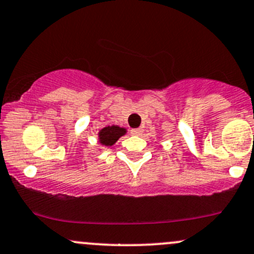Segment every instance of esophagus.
Here are the masks:
<instances>
[{
    "label": "esophagus",
    "instance_id": "esophagus-1",
    "mask_svg": "<svg viewBox=\"0 0 254 254\" xmlns=\"http://www.w3.org/2000/svg\"><path fill=\"white\" fill-rule=\"evenodd\" d=\"M141 129H132L131 131H130V133H131V135H133V136H138V135H141Z\"/></svg>",
    "mask_w": 254,
    "mask_h": 254
}]
</instances>
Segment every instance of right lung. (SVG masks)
<instances>
[{
  "label": "right lung",
  "instance_id": "1",
  "mask_svg": "<svg viewBox=\"0 0 254 254\" xmlns=\"http://www.w3.org/2000/svg\"><path fill=\"white\" fill-rule=\"evenodd\" d=\"M127 133L125 127H121L118 125H112V127H106L100 130L99 132V142L102 146L111 147L116 143L123 135Z\"/></svg>",
  "mask_w": 254,
  "mask_h": 254
}]
</instances>
